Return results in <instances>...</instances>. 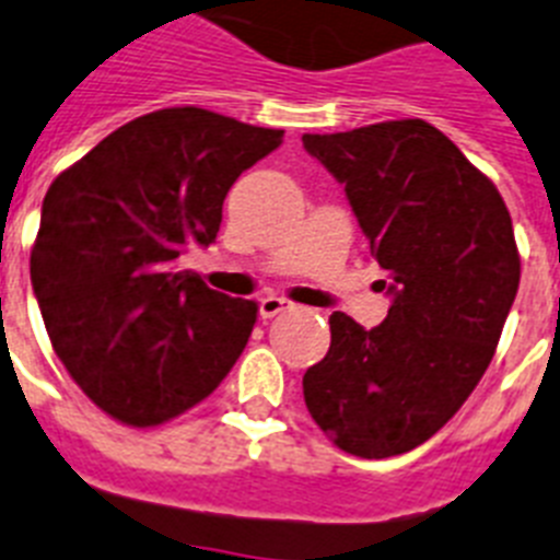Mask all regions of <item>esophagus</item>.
I'll return each instance as SVG.
<instances>
[{
  "instance_id": "esophagus-1",
  "label": "esophagus",
  "mask_w": 560,
  "mask_h": 560,
  "mask_svg": "<svg viewBox=\"0 0 560 560\" xmlns=\"http://www.w3.org/2000/svg\"><path fill=\"white\" fill-rule=\"evenodd\" d=\"M285 308H291L289 300L275 298V294H269V298L260 300V317H262V320H271V317H277V314H283Z\"/></svg>"
}]
</instances>
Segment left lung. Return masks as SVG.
Instances as JSON below:
<instances>
[{
	"label": "left lung",
	"mask_w": 560,
	"mask_h": 560,
	"mask_svg": "<svg viewBox=\"0 0 560 560\" xmlns=\"http://www.w3.org/2000/svg\"><path fill=\"white\" fill-rule=\"evenodd\" d=\"M343 186L392 306L363 329L329 317L331 346L303 374L314 423L349 455L415 450L464 406L501 340L521 257L501 194L423 119L303 133Z\"/></svg>",
	"instance_id": "8db88e82"
}]
</instances>
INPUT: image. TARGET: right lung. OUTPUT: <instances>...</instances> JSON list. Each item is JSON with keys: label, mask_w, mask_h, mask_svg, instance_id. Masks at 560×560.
<instances>
[{"label": "right lung", "mask_w": 560, "mask_h": 560, "mask_svg": "<svg viewBox=\"0 0 560 560\" xmlns=\"http://www.w3.org/2000/svg\"><path fill=\"white\" fill-rule=\"evenodd\" d=\"M280 142L214 110L163 108L50 183L31 283L54 352L110 418H177L246 349L257 303L208 289L179 257L214 243L229 188Z\"/></svg>", "instance_id": "add662e5"}]
</instances>
